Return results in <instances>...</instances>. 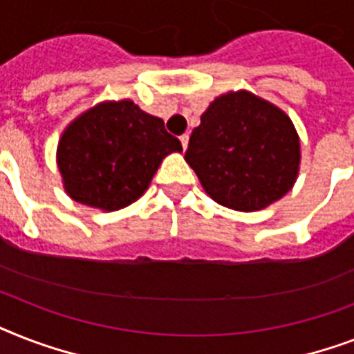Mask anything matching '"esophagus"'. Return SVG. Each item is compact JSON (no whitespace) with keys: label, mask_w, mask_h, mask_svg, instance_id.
Returning a JSON list of instances; mask_svg holds the SVG:
<instances>
[{"label":"esophagus","mask_w":354,"mask_h":354,"mask_svg":"<svg viewBox=\"0 0 354 354\" xmlns=\"http://www.w3.org/2000/svg\"><path fill=\"white\" fill-rule=\"evenodd\" d=\"M180 143H182L183 150L187 149V145H189V133H183V136H180Z\"/></svg>","instance_id":"34e87169"}]
</instances>
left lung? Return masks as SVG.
I'll list each match as a JSON object with an SVG mask.
<instances>
[{
	"label": "left lung",
	"mask_w": 354,
	"mask_h": 354,
	"mask_svg": "<svg viewBox=\"0 0 354 354\" xmlns=\"http://www.w3.org/2000/svg\"><path fill=\"white\" fill-rule=\"evenodd\" d=\"M299 158L288 115L248 91L216 97L185 150L205 193L236 211H259L285 196L296 182Z\"/></svg>",
	"instance_id": "1"
}]
</instances>
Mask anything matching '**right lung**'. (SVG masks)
Segmentation results:
<instances>
[{
	"label": "right lung",
	"mask_w": 354,
	"mask_h": 354,
	"mask_svg": "<svg viewBox=\"0 0 354 354\" xmlns=\"http://www.w3.org/2000/svg\"><path fill=\"white\" fill-rule=\"evenodd\" d=\"M171 152H182V143L160 118L119 101L97 104L75 119L58 143L57 161L75 202L115 211L147 191Z\"/></svg>",
	"instance_id": "obj_1"
}]
</instances>
